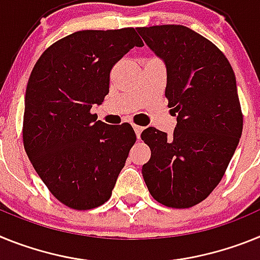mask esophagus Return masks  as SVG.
<instances>
[{"label":"esophagus","mask_w":260,"mask_h":260,"mask_svg":"<svg viewBox=\"0 0 260 260\" xmlns=\"http://www.w3.org/2000/svg\"><path fill=\"white\" fill-rule=\"evenodd\" d=\"M133 128H135V132H136L137 139H140V136H141V132H143L144 128L140 127V125H133Z\"/></svg>","instance_id":"34e87169"}]
</instances>
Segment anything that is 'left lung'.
<instances>
[{"instance_id": "obj_1", "label": "left lung", "mask_w": 260, "mask_h": 260, "mask_svg": "<svg viewBox=\"0 0 260 260\" xmlns=\"http://www.w3.org/2000/svg\"><path fill=\"white\" fill-rule=\"evenodd\" d=\"M146 46L166 65L165 95L177 116L173 136L149 127L143 166L149 192L171 208H189L216 188L242 135L236 76L213 43L180 24L139 27Z\"/></svg>"}]
</instances>
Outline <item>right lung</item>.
I'll return each mask as SVG.
<instances>
[{"instance_id": "add662e5", "label": "right lung", "mask_w": 260, "mask_h": 260, "mask_svg": "<svg viewBox=\"0 0 260 260\" xmlns=\"http://www.w3.org/2000/svg\"><path fill=\"white\" fill-rule=\"evenodd\" d=\"M141 46L132 27L77 31L48 47L31 72L24 150L52 195L69 208L105 204L136 143L131 124L110 125L90 110L110 91L112 67Z\"/></svg>"}]
</instances>
